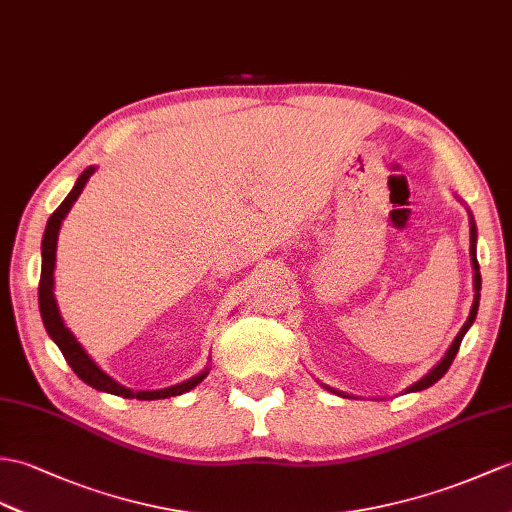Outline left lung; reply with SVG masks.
Masks as SVG:
<instances>
[{"label":"left lung","instance_id":"obj_1","mask_svg":"<svg viewBox=\"0 0 512 512\" xmlns=\"http://www.w3.org/2000/svg\"><path fill=\"white\" fill-rule=\"evenodd\" d=\"M475 240H478V231H475V222H473V218H471V266H473V290H475V299H473V305H471V314H469V318H467V323L462 325V329L458 331V336H456V340L451 342V347L447 349V353H445V358L438 362L430 373H427L425 377H421L417 384H412L406 392H417V390H423V388H430L432 384H436L438 379H441L445 373H447V368L451 366V362H454V358H456V353H458V349H460V342H462V338H465V334L469 331V327L473 325V320H475V314H478V305H480V290H482V277H480V266H478V257H475ZM327 390H331V388H327ZM336 395H340V397H349L347 392H338V390H334Z\"/></svg>","mask_w":512,"mask_h":512}]
</instances>
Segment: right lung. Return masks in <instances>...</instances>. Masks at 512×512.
Instances as JSON below:
<instances>
[{
  "label": "right lung",
  "mask_w": 512,
  "mask_h": 512,
  "mask_svg": "<svg viewBox=\"0 0 512 512\" xmlns=\"http://www.w3.org/2000/svg\"><path fill=\"white\" fill-rule=\"evenodd\" d=\"M95 172V168H87L78 176V181L74 185V189L67 194V198L61 202V207H58L50 220H47V227L43 233V244H41V257H43V264H41V281H39V310H41V318H43V325L47 329V334L56 342V347L61 349V353L65 355L67 364L71 366V371H74L82 382L89 384L95 390H102V392H111V395L117 397H124V399H139V401H152V399H165V397H176V395H183V392L192 390L194 386H198L202 379L207 377V368L202 373H198L196 377L187 379L183 384H176L170 388H163V390H137L133 392L130 388L117 384L113 377L106 375L102 368L95 364L87 351L80 347V342L74 338V334L65 327L61 312H58V305L54 299V266H56V242H58V231H61V222L65 220V216L69 213V209L74 207V202L78 200L82 187L87 185V181L91 178V174Z\"/></svg>",
  "instance_id": "add662e5"
}]
</instances>
